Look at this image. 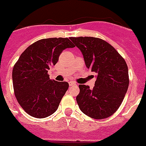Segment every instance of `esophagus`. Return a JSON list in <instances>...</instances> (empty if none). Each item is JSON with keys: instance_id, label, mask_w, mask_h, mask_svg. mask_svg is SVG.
I'll return each instance as SVG.
<instances>
[{"instance_id": "obj_1", "label": "esophagus", "mask_w": 146, "mask_h": 146, "mask_svg": "<svg viewBox=\"0 0 146 146\" xmlns=\"http://www.w3.org/2000/svg\"><path fill=\"white\" fill-rule=\"evenodd\" d=\"M75 85H76V83H75V82H69V86H75Z\"/></svg>"}]
</instances>
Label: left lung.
I'll list each match as a JSON object with an SVG mask.
<instances>
[{
	"instance_id": "1",
	"label": "left lung",
	"mask_w": 146,
	"mask_h": 146,
	"mask_svg": "<svg viewBox=\"0 0 146 146\" xmlns=\"http://www.w3.org/2000/svg\"><path fill=\"white\" fill-rule=\"evenodd\" d=\"M84 57L91 71L98 74L95 86L79 85L76 101L81 111L88 116L103 119L117 111L129 86L128 68L116 49L103 39L94 37L70 38Z\"/></svg>"
}]
</instances>
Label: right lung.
I'll use <instances>...</instances> for the list:
<instances>
[{"label": "right lung", "instance_id": "right-lung-1", "mask_svg": "<svg viewBox=\"0 0 146 146\" xmlns=\"http://www.w3.org/2000/svg\"><path fill=\"white\" fill-rule=\"evenodd\" d=\"M73 47L68 38H44L20 55L13 67L12 82L17 101L27 114L42 119L56 111L69 84L50 79L48 70L63 50Z\"/></svg>", "mask_w": 146, "mask_h": 146}]
</instances>
